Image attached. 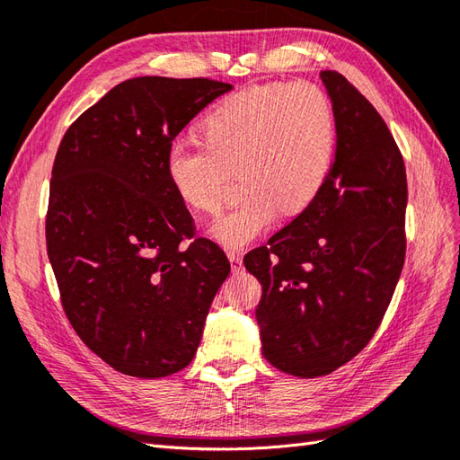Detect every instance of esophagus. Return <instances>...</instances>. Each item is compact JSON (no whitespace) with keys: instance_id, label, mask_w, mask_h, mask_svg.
Returning <instances> with one entry per match:
<instances>
[{"instance_id":"obj_1","label":"esophagus","mask_w":460,"mask_h":460,"mask_svg":"<svg viewBox=\"0 0 460 460\" xmlns=\"http://www.w3.org/2000/svg\"><path fill=\"white\" fill-rule=\"evenodd\" d=\"M228 260L232 263V271L238 273L240 268H242V253L240 252H230L228 253Z\"/></svg>"}]
</instances>
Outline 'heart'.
<instances>
[{"label": "heart", "instance_id": "heart-1", "mask_svg": "<svg viewBox=\"0 0 460 460\" xmlns=\"http://www.w3.org/2000/svg\"><path fill=\"white\" fill-rule=\"evenodd\" d=\"M202 145L175 139L165 175L195 212H217L232 171L242 199L212 224L210 236L236 252L268 230L283 210H307L329 177L336 126L329 98L313 84H265L224 98L200 124Z\"/></svg>", "mask_w": 460, "mask_h": 460}]
</instances>
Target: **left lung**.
I'll return each mask as SVG.
<instances>
[{"instance_id":"obj_1","label":"left lung","mask_w":460,"mask_h":460,"mask_svg":"<svg viewBox=\"0 0 460 460\" xmlns=\"http://www.w3.org/2000/svg\"><path fill=\"white\" fill-rule=\"evenodd\" d=\"M336 151L319 197L243 265L261 283V354L275 368L326 376L370 342L405 260L407 179L376 108L323 70Z\"/></svg>"}]
</instances>
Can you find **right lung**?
<instances>
[{
	"label": "right lung",
	"instance_id": "1",
	"mask_svg": "<svg viewBox=\"0 0 460 460\" xmlns=\"http://www.w3.org/2000/svg\"><path fill=\"white\" fill-rule=\"evenodd\" d=\"M230 90L208 78H131L58 146L49 260L73 329L121 374L165 377L189 366L230 273L217 243L192 238L195 224L165 175L172 139Z\"/></svg>",
	"mask_w": 460,
	"mask_h": 460
}]
</instances>
